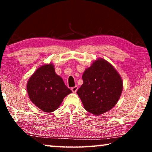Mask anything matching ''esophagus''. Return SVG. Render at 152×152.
Returning a JSON list of instances; mask_svg holds the SVG:
<instances>
[{"instance_id": "esophagus-1", "label": "esophagus", "mask_w": 152, "mask_h": 152, "mask_svg": "<svg viewBox=\"0 0 152 152\" xmlns=\"http://www.w3.org/2000/svg\"><path fill=\"white\" fill-rule=\"evenodd\" d=\"M78 86H74V87H72V88H71L72 91L73 92H76V91H78Z\"/></svg>"}]
</instances>
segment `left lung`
Masks as SVG:
<instances>
[{
    "label": "left lung",
    "instance_id": "obj_1",
    "mask_svg": "<svg viewBox=\"0 0 152 152\" xmlns=\"http://www.w3.org/2000/svg\"><path fill=\"white\" fill-rule=\"evenodd\" d=\"M82 80L77 94L87 111L99 116L117 103L122 93L123 80L109 61L98 58L84 72Z\"/></svg>",
    "mask_w": 152,
    "mask_h": 152
}]
</instances>
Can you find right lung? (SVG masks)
Instances as JSON below:
<instances>
[{
  "label": "right lung",
  "mask_w": 152,
  "mask_h": 152,
  "mask_svg": "<svg viewBox=\"0 0 152 152\" xmlns=\"http://www.w3.org/2000/svg\"><path fill=\"white\" fill-rule=\"evenodd\" d=\"M27 91L31 101L45 113L58 109L64 98L72 92L56 73L52 63L35 70L27 82Z\"/></svg>",
  "instance_id": "obj_1"
}]
</instances>
